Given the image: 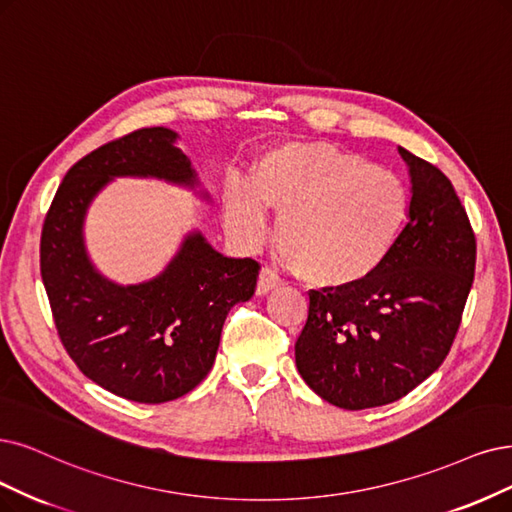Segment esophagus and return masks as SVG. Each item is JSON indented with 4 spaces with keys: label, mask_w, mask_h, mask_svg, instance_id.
Instances as JSON below:
<instances>
[{
    "label": "esophagus",
    "mask_w": 512,
    "mask_h": 512,
    "mask_svg": "<svg viewBox=\"0 0 512 512\" xmlns=\"http://www.w3.org/2000/svg\"><path fill=\"white\" fill-rule=\"evenodd\" d=\"M280 285H282V280L272 268H268V266L261 268L259 278H257V295H268L272 289H276Z\"/></svg>",
    "instance_id": "34e87169"
}]
</instances>
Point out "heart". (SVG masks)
<instances>
[{"mask_svg":"<svg viewBox=\"0 0 512 512\" xmlns=\"http://www.w3.org/2000/svg\"><path fill=\"white\" fill-rule=\"evenodd\" d=\"M276 223V251L312 287L344 289L384 266L409 217L405 183L361 154L329 143H285L266 151L251 187L232 185L225 225L244 244Z\"/></svg>","mask_w":512,"mask_h":512,"instance_id":"heart-1","label":"heart"}]
</instances>
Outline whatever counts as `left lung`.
<instances>
[{"instance_id":"left-lung-1","label":"left lung","mask_w":512,"mask_h":512,"mask_svg":"<svg viewBox=\"0 0 512 512\" xmlns=\"http://www.w3.org/2000/svg\"><path fill=\"white\" fill-rule=\"evenodd\" d=\"M399 154L411 175L399 242L358 285L310 291L295 342L304 382L348 411L399 401L441 367L475 278L477 240L456 189L434 164Z\"/></svg>"}]
</instances>
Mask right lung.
Masks as SVG:
<instances>
[{"label": "right lung", "instance_id": "right-lung-1", "mask_svg": "<svg viewBox=\"0 0 512 512\" xmlns=\"http://www.w3.org/2000/svg\"><path fill=\"white\" fill-rule=\"evenodd\" d=\"M175 141L168 128H141L75 162L56 189L40 242L52 318L73 363L101 388L149 405L175 401L204 380L227 312L253 297L261 270L251 257H223L200 232L141 285L120 287L92 268L82 225L103 185L113 177L196 183Z\"/></svg>", "mask_w": 512, "mask_h": 512}]
</instances>
